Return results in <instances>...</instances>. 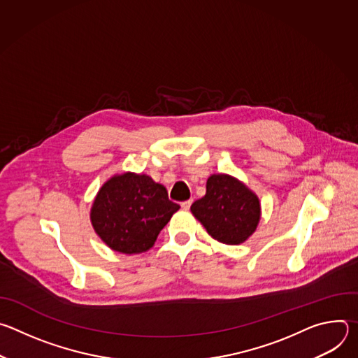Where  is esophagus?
Masks as SVG:
<instances>
[{"label": "esophagus", "instance_id": "obj_1", "mask_svg": "<svg viewBox=\"0 0 358 358\" xmlns=\"http://www.w3.org/2000/svg\"><path fill=\"white\" fill-rule=\"evenodd\" d=\"M191 203H192V199L184 201V202H181V208H182V210H189V207H191Z\"/></svg>", "mask_w": 358, "mask_h": 358}]
</instances>
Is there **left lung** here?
Instances as JSON below:
<instances>
[{
  "label": "left lung",
  "instance_id": "left-lung-1",
  "mask_svg": "<svg viewBox=\"0 0 358 358\" xmlns=\"http://www.w3.org/2000/svg\"><path fill=\"white\" fill-rule=\"evenodd\" d=\"M191 213L214 239L239 245L257 231L261 202L238 178L213 174L207 180L206 195L192 203Z\"/></svg>",
  "mask_w": 358,
  "mask_h": 358
}]
</instances>
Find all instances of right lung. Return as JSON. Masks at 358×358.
Returning a JSON list of instances; mask_svg holds the SVG:
<instances>
[{"label": "right lung", "mask_w": 358, "mask_h": 358, "mask_svg": "<svg viewBox=\"0 0 358 358\" xmlns=\"http://www.w3.org/2000/svg\"><path fill=\"white\" fill-rule=\"evenodd\" d=\"M178 210L164 185L145 174L123 173L101 185L93 201L90 221L110 249L131 255L155 245Z\"/></svg>", "instance_id": "obj_1"}]
</instances>
